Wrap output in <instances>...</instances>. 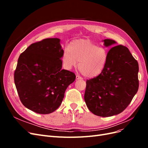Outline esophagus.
<instances>
[{
    "mask_svg": "<svg viewBox=\"0 0 148 148\" xmlns=\"http://www.w3.org/2000/svg\"><path fill=\"white\" fill-rule=\"evenodd\" d=\"M76 78H77V79H83V78L81 77H79V75L76 76Z\"/></svg>",
    "mask_w": 148,
    "mask_h": 148,
    "instance_id": "1",
    "label": "esophagus"
}]
</instances>
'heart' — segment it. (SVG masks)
Wrapping results in <instances>:
<instances>
[{
  "mask_svg": "<svg viewBox=\"0 0 148 148\" xmlns=\"http://www.w3.org/2000/svg\"><path fill=\"white\" fill-rule=\"evenodd\" d=\"M108 52L89 40L78 39L71 42L64 49L62 56V64L67 70L76 67L84 77L94 78L100 75L105 69Z\"/></svg>",
  "mask_w": 148,
  "mask_h": 148,
  "instance_id": "b5f03b06",
  "label": "heart"
}]
</instances>
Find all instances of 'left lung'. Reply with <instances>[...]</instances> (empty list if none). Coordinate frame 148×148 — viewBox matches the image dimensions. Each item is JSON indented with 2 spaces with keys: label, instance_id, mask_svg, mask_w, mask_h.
Returning a JSON list of instances; mask_svg holds the SVG:
<instances>
[{
  "label": "left lung",
  "instance_id": "8db88e82",
  "mask_svg": "<svg viewBox=\"0 0 148 148\" xmlns=\"http://www.w3.org/2000/svg\"><path fill=\"white\" fill-rule=\"evenodd\" d=\"M103 42L106 47L117 43L109 39ZM138 62L127 47H112L102 72L86 81L84 98L89 110L103 117L123 112L138 91Z\"/></svg>",
  "mask_w": 148,
  "mask_h": 148
}]
</instances>
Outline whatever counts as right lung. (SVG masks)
<instances>
[{
  "mask_svg": "<svg viewBox=\"0 0 148 148\" xmlns=\"http://www.w3.org/2000/svg\"><path fill=\"white\" fill-rule=\"evenodd\" d=\"M59 38H47L31 44L21 53L14 73L20 99L36 113L48 114L59 108L65 92L76 78L62 69L64 50Z\"/></svg>",
  "mask_w": 148,
  "mask_h": 148,
  "instance_id": "right-lung-1",
  "label": "right lung"
}]
</instances>
